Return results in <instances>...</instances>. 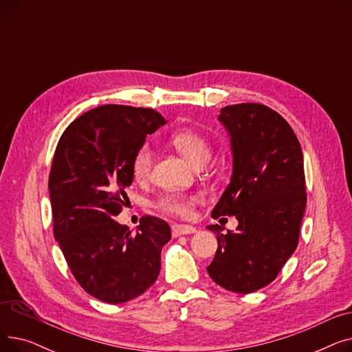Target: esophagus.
I'll list each match as a JSON object with an SVG mask.
<instances>
[{"label":"esophagus","mask_w":352,"mask_h":352,"mask_svg":"<svg viewBox=\"0 0 352 352\" xmlns=\"http://www.w3.org/2000/svg\"><path fill=\"white\" fill-rule=\"evenodd\" d=\"M195 231H197V228L192 227V226H184V224H174L173 226V236L188 235V234H194Z\"/></svg>","instance_id":"esophagus-1"}]
</instances>
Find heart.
I'll return each mask as SVG.
<instances>
[{"label": "heart", "mask_w": 352, "mask_h": 352, "mask_svg": "<svg viewBox=\"0 0 352 352\" xmlns=\"http://www.w3.org/2000/svg\"><path fill=\"white\" fill-rule=\"evenodd\" d=\"M171 142L177 148V150L186 157L191 164L195 166L206 164L211 157V145L208 140L201 135L192 129H179L171 134ZM154 164V153L151 145L145 142L142 144L134 158H133V174L137 179H145L150 177ZM198 201V197L194 194H186V192H165L162 194L158 201L157 207L173 215L178 217H190L194 211L195 202Z\"/></svg>", "instance_id": "heart-1"}]
</instances>
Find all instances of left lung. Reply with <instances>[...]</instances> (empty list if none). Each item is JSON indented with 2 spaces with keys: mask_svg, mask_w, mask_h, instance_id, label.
Masks as SVG:
<instances>
[{
  "mask_svg": "<svg viewBox=\"0 0 352 352\" xmlns=\"http://www.w3.org/2000/svg\"><path fill=\"white\" fill-rule=\"evenodd\" d=\"M218 118L231 137L234 168L211 215H235L238 227L227 234L207 227L218 239L207 271L223 288L250 294L271 284L298 245L307 204L302 150L291 125L267 105H228Z\"/></svg>",
  "mask_w": 352,
  "mask_h": 352,
  "instance_id": "8db88e82",
  "label": "left lung"
}]
</instances>
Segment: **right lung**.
<instances>
[{
	"label": "right lung",
	"mask_w": 352,
	"mask_h": 352,
	"mask_svg": "<svg viewBox=\"0 0 352 352\" xmlns=\"http://www.w3.org/2000/svg\"><path fill=\"white\" fill-rule=\"evenodd\" d=\"M165 122L153 108L102 105L74 120L55 148L48 179L54 236L74 278L108 304L137 298L155 283L171 239L161 218L142 217L135 234L116 221L137 150Z\"/></svg>",
	"instance_id": "right-lung-1"
}]
</instances>
